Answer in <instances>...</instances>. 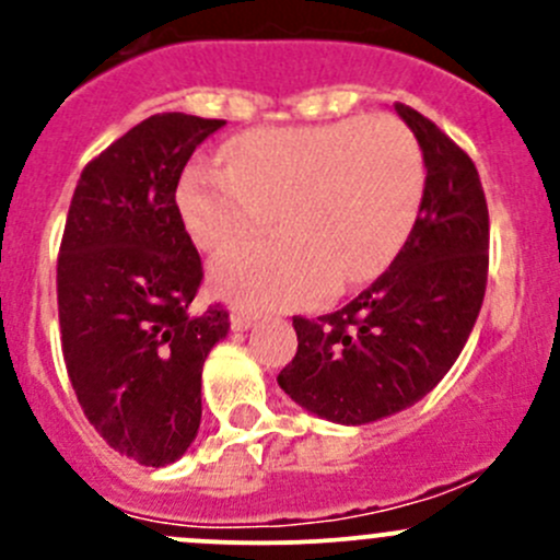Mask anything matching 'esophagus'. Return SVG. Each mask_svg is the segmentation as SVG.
Segmentation results:
<instances>
[{
    "mask_svg": "<svg viewBox=\"0 0 560 560\" xmlns=\"http://www.w3.org/2000/svg\"><path fill=\"white\" fill-rule=\"evenodd\" d=\"M254 322H257V316H252V314H246V312H238V308H235L233 314H230V325H233V330H248V327L254 325Z\"/></svg>",
    "mask_w": 560,
    "mask_h": 560,
    "instance_id": "1",
    "label": "esophagus"
}]
</instances>
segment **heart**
<instances>
[{
  "label": "heart",
  "mask_w": 560,
  "mask_h": 560,
  "mask_svg": "<svg viewBox=\"0 0 560 560\" xmlns=\"http://www.w3.org/2000/svg\"><path fill=\"white\" fill-rule=\"evenodd\" d=\"M228 167L191 162L178 180L186 233L206 252L268 230L211 262V287L235 306L290 308L349 290L393 262L420 213L425 171L395 118L265 127L224 149Z\"/></svg>",
  "instance_id": "heart-1"
}]
</instances>
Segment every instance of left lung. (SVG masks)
<instances>
[{"mask_svg":"<svg viewBox=\"0 0 560 560\" xmlns=\"http://www.w3.org/2000/svg\"><path fill=\"white\" fill-rule=\"evenodd\" d=\"M420 143L425 189L387 273L316 319L292 316L298 352L279 387L316 417L365 425L404 411L466 347L488 284V202L471 156L415 107L395 103Z\"/></svg>","mask_w":560,"mask_h":560,"instance_id":"1","label":"left lung"}]
</instances>
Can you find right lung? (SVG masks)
I'll return each instance as SVG.
<instances>
[{"label":"right lung","mask_w":560,"mask_h":560,"mask_svg":"<svg viewBox=\"0 0 560 560\" xmlns=\"http://www.w3.org/2000/svg\"><path fill=\"white\" fill-rule=\"evenodd\" d=\"M219 118L156 113L83 167L56 268L61 352L83 415L140 466L175 463L202 417L200 376L228 336L195 312L202 262L175 189Z\"/></svg>","instance_id":"obj_1"}]
</instances>
